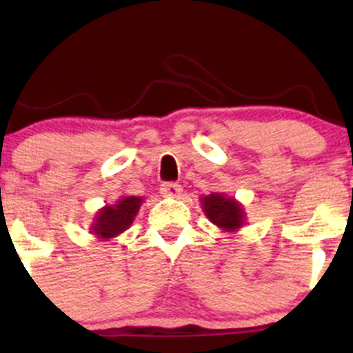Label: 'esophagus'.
Listing matches in <instances>:
<instances>
[{
    "instance_id": "obj_1",
    "label": "esophagus",
    "mask_w": 353,
    "mask_h": 353,
    "mask_svg": "<svg viewBox=\"0 0 353 353\" xmlns=\"http://www.w3.org/2000/svg\"><path fill=\"white\" fill-rule=\"evenodd\" d=\"M159 190L164 197H179L182 188L177 182H164V184H161Z\"/></svg>"
}]
</instances>
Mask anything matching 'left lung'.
Listing matches in <instances>:
<instances>
[{"mask_svg":"<svg viewBox=\"0 0 353 353\" xmlns=\"http://www.w3.org/2000/svg\"><path fill=\"white\" fill-rule=\"evenodd\" d=\"M201 208L205 217L217 225L222 232H237L245 225L244 205L234 197L225 196L224 192H212L209 196H201Z\"/></svg>","mask_w":353,"mask_h":353,"instance_id":"obj_1","label":"left lung"}]
</instances>
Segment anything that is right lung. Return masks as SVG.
<instances>
[{
  "label": "right lung",
  "instance_id": "1",
  "mask_svg": "<svg viewBox=\"0 0 353 353\" xmlns=\"http://www.w3.org/2000/svg\"><path fill=\"white\" fill-rule=\"evenodd\" d=\"M143 202V197L121 196L116 204L104 205L96 212L89 230L101 241H112L131 228Z\"/></svg>",
  "mask_w": 353,
  "mask_h": 353
}]
</instances>
